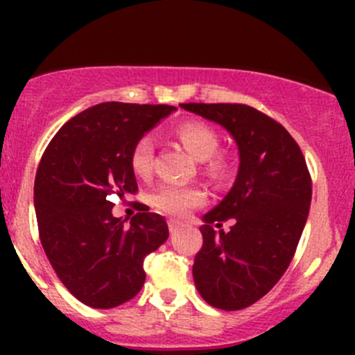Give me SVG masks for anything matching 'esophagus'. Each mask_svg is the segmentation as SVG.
Returning a JSON list of instances; mask_svg holds the SVG:
<instances>
[{"instance_id":"1","label":"esophagus","mask_w":355,"mask_h":355,"mask_svg":"<svg viewBox=\"0 0 355 355\" xmlns=\"http://www.w3.org/2000/svg\"><path fill=\"white\" fill-rule=\"evenodd\" d=\"M180 227H184V223H182V221L173 220V218H170V220H168V228H170L171 234H173V232H177Z\"/></svg>"}]
</instances>
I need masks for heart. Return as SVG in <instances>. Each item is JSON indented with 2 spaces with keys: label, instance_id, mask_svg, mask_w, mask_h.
Returning a JSON list of instances; mask_svg holds the SVG:
<instances>
[{
  "label": "heart",
  "instance_id": "b5f03b06",
  "mask_svg": "<svg viewBox=\"0 0 355 355\" xmlns=\"http://www.w3.org/2000/svg\"><path fill=\"white\" fill-rule=\"evenodd\" d=\"M175 135L185 148V151L194 159L206 161L204 171H206L207 177L221 182L230 175V159L223 155H216L220 137L213 127H209L204 121L189 120L175 128ZM153 161H155V142L149 135H146V137L139 139L132 149V170L139 177H148L153 171ZM204 199H206V196L199 187H192V185L184 187V185L171 184L159 185L149 198L156 209L166 214H173V216H184L192 207L200 206Z\"/></svg>",
  "mask_w": 355,
  "mask_h": 355
}]
</instances>
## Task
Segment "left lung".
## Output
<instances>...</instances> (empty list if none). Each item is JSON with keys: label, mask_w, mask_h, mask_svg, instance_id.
<instances>
[{"label": "left lung", "mask_w": 355, "mask_h": 355, "mask_svg": "<svg viewBox=\"0 0 355 355\" xmlns=\"http://www.w3.org/2000/svg\"><path fill=\"white\" fill-rule=\"evenodd\" d=\"M180 108L223 127L239 149L234 185L202 216V249L192 266L209 306L237 311L266 295L287 271L311 206V177L300 148L273 118L245 105L189 103ZM234 217L230 232L214 223Z\"/></svg>", "instance_id": "8db88e82"}]
</instances>
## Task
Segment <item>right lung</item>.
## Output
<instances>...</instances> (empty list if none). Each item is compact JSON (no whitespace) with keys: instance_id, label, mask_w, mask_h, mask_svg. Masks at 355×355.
<instances>
[{"instance_id":"right-lung-1","label":"right lung","mask_w":355,"mask_h":355,"mask_svg":"<svg viewBox=\"0 0 355 355\" xmlns=\"http://www.w3.org/2000/svg\"><path fill=\"white\" fill-rule=\"evenodd\" d=\"M175 106L101 103L68 120L35 173L34 207L44 252L63 285L85 306L111 309L144 285V257L168 239L161 214L114 218L113 196L137 191L135 142Z\"/></svg>"}]
</instances>
